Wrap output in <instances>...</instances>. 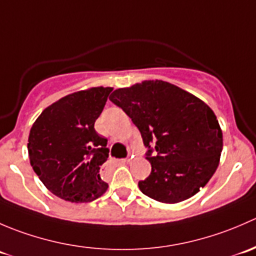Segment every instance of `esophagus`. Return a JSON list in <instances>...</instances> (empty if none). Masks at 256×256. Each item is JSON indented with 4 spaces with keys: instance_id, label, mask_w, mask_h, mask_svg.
Segmentation results:
<instances>
[{
    "instance_id": "1",
    "label": "esophagus",
    "mask_w": 256,
    "mask_h": 256,
    "mask_svg": "<svg viewBox=\"0 0 256 256\" xmlns=\"http://www.w3.org/2000/svg\"><path fill=\"white\" fill-rule=\"evenodd\" d=\"M130 161V158H121V160H115V162L118 164H128Z\"/></svg>"
}]
</instances>
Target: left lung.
<instances>
[{
	"instance_id": "left-lung-1",
	"label": "left lung",
	"mask_w": 256,
	"mask_h": 256,
	"mask_svg": "<svg viewBox=\"0 0 256 256\" xmlns=\"http://www.w3.org/2000/svg\"><path fill=\"white\" fill-rule=\"evenodd\" d=\"M109 99L132 120L147 147L152 168L138 182L144 194L178 203L207 184L223 148L220 126L207 104L162 80L116 89Z\"/></svg>"
}]
</instances>
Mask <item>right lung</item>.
<instances>
[{"instance_id": "obj_1", "label": "right lung", "mask_w": 256, "mask_h": 256, "mask_svg": "<svg viewBox=\"0 0 256 256\" xmlns=\"http://www.w3.org/2000/svg\"><path fill=\"white\" fill-rule=\"evenodd\" d=\"M112 90L99 86L66 95L43 110L30 128V166L62 200L92 202L106 192L100 174L109 157L108 138L95 131L94 124Z\"/></svg>"}]
</instances>
